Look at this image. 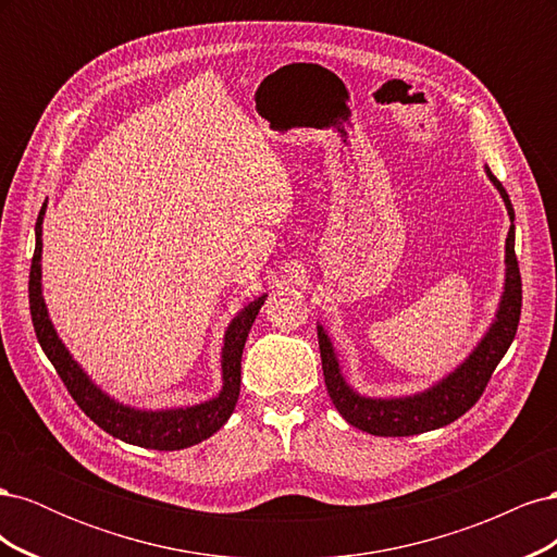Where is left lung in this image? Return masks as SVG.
<instances>
[{
	"label": "left lung",
	"instance_id": "8db88e82",
	"mask_svg": "<svg viewBox=\"0 0 557 557\" xmlns=\"http://www.w3.org/2000/svg\"><path fill=\"white\" fill-rule=\"evenodd\" d=\"M485 174L495 183L504 205H507L511 227L507 237V281H504V295L499 301V311L495 323L487 330L481 344L474 352L448 374L444 381L432 385L430 391L413 395V397H399V399H369L358 393L344 381L339 372V362H336L332 342L327 339L325 330L318 325V346H320V360H323V374L327 395L352 428L362 432L376 434V436H409L430 432L436 428H444L453 420H458L467 413L479 397L483 395L487 381H491L495 367L509 350L522 307V283H520V269L513 248V207L507 190L495 174L485 166Z\"/></svg>",
	"mask_w": 557,
	"mask_h": 557
}]
</instances>
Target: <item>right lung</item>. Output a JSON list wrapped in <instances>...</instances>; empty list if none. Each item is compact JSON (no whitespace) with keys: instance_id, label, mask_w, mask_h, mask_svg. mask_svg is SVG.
<instances>
[{"instance_id":"right-lung-1","label":"right lung","mask_w":557,"mask_h":557,"mask_svg":"<svg viewBox=\"0 0 557 557\" xmlns=\"http://www.w3.org/2000/svg\"><path fill=\"white\" fill-rule=\"evenodd\" d=\"M46 207H41L37 218V246L35 258L29 267V313L32 325H35L37 339L53 362L58 376L66 385V391L74 397L92 423H97L104 432L117 436L121 442L156 448V450H181L195 446L199 442L209 440L213 432L221 430L227 418L234 411V404L239 399L242 391V352L246 336L250 332L252 320H256L260 307L264 305V297L239 311V315L232 320L225 332L223 344V391L218 397L197 404V407L185 409H166V411H139L129 409L104 395L99 387L88 379V374L72 360L70 350L58 339V334L50 325V318L41 297V223H44Z\"/></svg>"}]
</instances>
